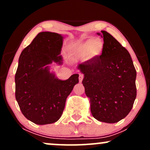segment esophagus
Returning <instances> with one entry per match:
<instances>
[{"label":"esophagus","mask_w":150,"mask_h":150,"mask_svg":"<svg viewBox=\"0 0 150 150\" xmlns=\"http://www.w3.org/2000/svg\"><path fill=\"white\" fill-rule=\"evenodd\" d=\"M83 78H84V75H82V74H80V75H79V81H80V82H82Z\"/></svg>","instance_id":"obj_1"}]
</instances>
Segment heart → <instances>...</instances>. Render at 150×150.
<instances>
[{"label":"heart","instance_id":"obj_1","mask_svg":"<svg viewBox=\"0 0 150 150\" xmlns=\"http://www.w3.org/2000/svg\"><path fill=\"white\" fill-rule=\"evenodd\" d=\"M104 49V42L99 38H89L77 46L76 51L82 56H88L89 58H97L101 56Z\"/></svg>","mask_w":150,"mask_h":150}]
</instances>
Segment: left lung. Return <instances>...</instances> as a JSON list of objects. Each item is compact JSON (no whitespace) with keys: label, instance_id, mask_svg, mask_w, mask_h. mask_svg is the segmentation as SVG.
Instances as JSON below:
<instances>
[{"label":"left lung","instance_id":"1","mask_svg":"<svg viewBox=\"0 0 150 150\" xmlns=\"http://www.w3.org/2000/svg\"><path fill=\"white\" fill-rule=\"evenodd\" d=\"M97 33L104 39L101 56L80 63L82 83L90 99L93 117L107 123H117L131 111L137 95L136 70L125 48L106 31Z\"/></svg>","mask_w":150,"mask_h":150}]
</instances>
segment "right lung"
Instances as JSON below:
<instances>
[{"label":"right lung","mask_w":150,"mask_h":150,"mask_svg":"<svg viewBox=\"0 0 150 150\" xmlns=\"http://www.w3.org/2000/svg\"><path fill=\"white\" fill-rule=\"evenodd\" d=\"M63 37L40 32L22 51L15 74V98L22 114L38 125L53 123L61 118L67 97L79 82L73 74L61 80L50 72L49 65H61Z\"/></svg>","instance_id":"add662e5"}]
</instances>
